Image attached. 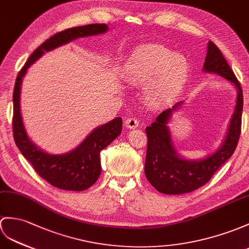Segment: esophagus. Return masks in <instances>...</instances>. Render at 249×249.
<instances>
[{
    "label": "esophagus",
    "mask_w": 249,
    "mask_h": 249,
    "mask_svg": "<svg viewBox=\"0 0 249 249\" xmlns=\"http://www.w3.org/2000/svg\"><path fill=\"white\" fill-rule=\"evenodd\" d=\"M124 125L128 129H135L139 125V121L135 117H131V118H126Z\"/></svg>",
    "instance_id": "obj_1"
}]
</instances>
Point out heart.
I'll return each instance as SVG.
<instances>
[{"mask_svg": "<svg viewBox=\"0 0 249 249\" xmlns=\"http://www.w3.org/2000/svg\"><path fill=\"white\" fill-rule=\"evenodd\" d=\"M125 76L136 86H150L148 98L154 104L170 101L187 84L190 65L185 57L162 46L141 47L125 62Z\"/></svg>", "mask_w": 249, "mask_h": 249, "instance_id": "b5f03b06", "label": "heart"}]
</instances>
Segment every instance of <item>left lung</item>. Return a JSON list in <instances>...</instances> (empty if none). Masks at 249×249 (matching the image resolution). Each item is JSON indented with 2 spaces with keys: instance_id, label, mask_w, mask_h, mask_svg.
<instances>
[{
  "instance_id": "left-lung-1",
  "label": "left lung",
  "mask_w": 249,
  "mask_h": 249,
  "mask_svg": "<svg viewBox=\"0 0 249 249\" xmlns=\"http://www.w3.org/2000/svg\"><path fill=\"white\" fill-rule=\"evenodd\" d=\"M203 70L206 72L220 75L234 84L238 89L234 112L221 147L214 153L199 160H186L178 154L172 142L170 129L167 125L172 113L178 110L183 101L160 113L154 123L145 128L148 136L145 178L157 191L165 195H183L205 185L231 157L239 142L243 111L242 88L221 51L211 41L208 42Z\"/></svg>"
}]
</instances>
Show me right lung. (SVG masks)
Masks as SVG:
<instances>
[{"instance_id": "right-lung-1", "label": "right lung", "mask_w": 249, "mask_h": 249, "mask_svg": "<svg viewBox=\"0 0 249 249\" xmlns=\"http://www.w3.org/2000/svg\"><path fill=\"white\" fill-rule=\"evenodd\" d=\"M107 32L106 24H89L65 29L47 39L27 59L25 65L18 74L14 89V138L23 156L32 163L40 177L53 187L70 191H83L96 183L101 173L100 151L107 148L123 129V119L116 117L110 123L99 125L89 136L69 153L53 155L44 152L27 136L23 124L20 95L23 77L27 69L45 52H50L69 42L89 36Z\"/></svg>"}]
</instances>
